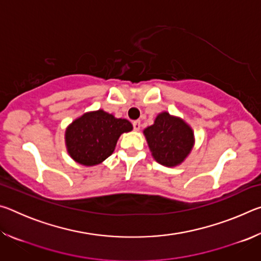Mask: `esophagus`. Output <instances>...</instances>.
<instances>
[{
    "mask_svg": "<svg viewBox=\"0 0 261 261\" xmlns=\"http://www.w3.org/2000/svg\"><path fill=\"white\" fill-rule=\"evenodd\" d=\"M132 125H134V130L135 131H139L140 130V121H134V122H132Z\"/></svg>",
    "mask_w": 261,
    "mask_h": 261,
    "instance_id": "1",
    "label": "esophagus"
}]
</instances>
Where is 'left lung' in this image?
I'll use <instances>...</instances> for the list:
<instances>
[{"label":"left lung","instance_id":"8db88e82","mask_svg":"<svg viewBox=\"0 0 261 261\" xmlns=\"http://www.w3.org/2000/svg\"><path fill=\"white\" fill-rule=\"evenodd\" d=\"M154 159L167 167L179 165L193 146V132L180 118L168 113L158 115L154 124L144 131Z\"/></svg>","mask_w":261,"mask_h":261}]
</instances>
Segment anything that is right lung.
I'll use <instances>...</instances> for the list:
<instances>
[{
  "label": "right lung",
  "mask_w": 261,
  "mask_h": 261,
  "mask_svg": "<svg viewBox=\"0 0 261 261\" xmlns=\"http://www.w3.org/2000/svg\"><path fill=\"white\" fill-rule=\"evenodd\" d=\"M131 130L132 124L124 118H115L103 110L87 113L65 132L68 152L81 165H99L112 155L123 132Z\"/></svg>",
  "instance_id": "add662e5"
}]
</instances>
